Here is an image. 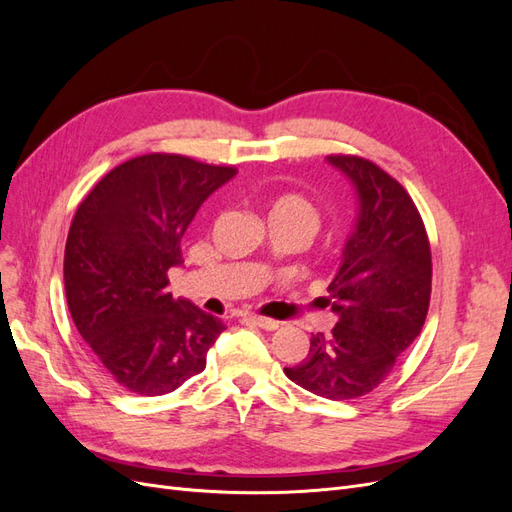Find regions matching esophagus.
<instances>
[{
    "label": "esophagus",
    "instance_id": "esophagus-1",
    "mask_svg": "<svg viewBox=\"0 0 512 512\" xmlns=\"http://www.w3.org/2000/svg\"><path fill=\"white\" fill-rule=\"evenodd\" d=\"M245 318L250 320V322H254V324H258V327L265 329V331H275L277 327H280V322H277V320L262 318V316H256V314H250V316H245Z\"/></svg>",
    "mask_w": 512,
    "mask_h": 512
}]
</instances>
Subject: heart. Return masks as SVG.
Returning a JSON list of instances; mask_svg holds the SVG:
<instances>
[{
  "instance_id": "b5f03b06",
  "label": "heart",
  "mask_w": 512,
  "mask_h": 512,
  "mask_svg": "<svg viewBox=\"0 0 512 512\" xmlns=\"http://www.w3.org/2000/svg\"><path fill=\"white\" fill-rule=\"evenodd\" d=\"M267 215L269 218H280L290 222L299 230V235L303 237L305 243L316 237L322 222L318 209L309 203L305 196H299V194H282L273 198L267 205Z\"/></svg>"
}]
</instances>
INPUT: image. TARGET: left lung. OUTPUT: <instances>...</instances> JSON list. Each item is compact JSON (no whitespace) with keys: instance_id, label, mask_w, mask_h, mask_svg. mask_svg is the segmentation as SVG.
<instances>
[{"instance_id":"left-lung-1","label":"left lung","mask_w":512,"mask_h":512,"mask_svg":"<svg viewBox=\"0 0 512 512\" xmlns=\"http://www.w3.org/2000/svg\"><path fill=\"white\" fill-rule=\"evenodd\" d=\"M352 181L359 215L329 284L337 324L312 333L303 363L284 374L327 399H354L391 374L421 333L431 297V250L414 200L380 166L329 156Z\"/></svg>"}]
</instances>
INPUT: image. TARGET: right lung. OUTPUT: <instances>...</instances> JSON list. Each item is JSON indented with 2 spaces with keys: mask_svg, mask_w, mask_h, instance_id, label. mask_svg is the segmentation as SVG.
Returning <instances> with one entry per match:
<instances>
[{
  "mask_svg": "<svg viewBox=\"0 0 512 512\" xmlns=\"http://www.w3.org/2000/svg\"><path fill=\"white\" fill-rule=\"evenodd\" d=\"M235 175V166L147 153L115 166L76 209L64 254L68 309L123 389L173 393L205 369L226 329L166 288L196 211Z\"/></svg>",
  "mask_w": 512,
  "mask_h": 512,
  "instance_id": "add662e5",
  "label": "right lung"
}]
</instances>
